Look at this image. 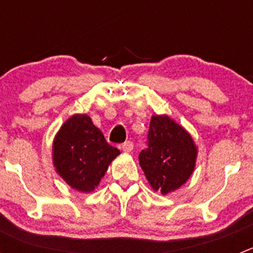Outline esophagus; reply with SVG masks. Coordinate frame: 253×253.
Wrapping results in <instances>:
<instances>
[{
    "mask_svg": "<svg viewBox=\"0 0 253 253\" xmlns=\"http://www.w3.org/2000/svg\"><path fill=\"white\" fill-rule=\"evenodd\" d=\"M122 150H124V152H126V153H129V152H132V149H133V143L132 142H125L124 144H122Z\"/></svg>",
    "mask_w": 253,
    "mask_h": 253,
    "instance_id": "esophagus-1",
    "label": "esophagus"
}]
</instances>
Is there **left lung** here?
I'll return each instance as SVG.
<instances>
[{"label":"left lung","mask_w":253,"mask_h":253,"mask_svg":"<svg viewBox=\"0 0 253 253\" xmlns=\"http://www.w3.org/2000/svg\"><path fill=\"white\" fill-rule=\"evenodd\" d=\"M192 136L168 115H153L148 148L139 153V164L150 187L169 195L187 182L197 162Z\"/></svg>","instance_id":"obj_1"}]
</instances>
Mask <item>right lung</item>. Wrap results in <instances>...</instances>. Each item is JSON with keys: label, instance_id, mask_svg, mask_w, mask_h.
I'll return each instance as SVG.
<instances>
[{"label": "right lung", "instance_id": "obj_1", "mask_svg": "<svg viewBox=\"0 0 253 253\" xmlns=\"http://www.w3.org/2000/svg\"><path fill=\"white\" fill-rule=\"evenodd\" d=\"M120 150L106 142L85 114L71 116L52 142V163L57 175L70 187L90 193L98 187Z\"/></svg>", "mask_w": 253, "mask_h": 253}]
</instances>
